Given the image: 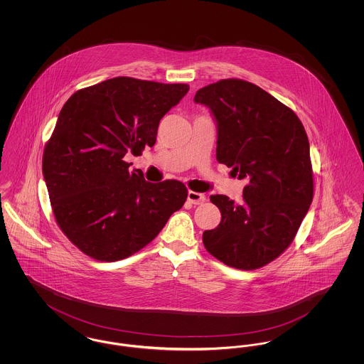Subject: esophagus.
Masks as SVG:
<instances>
[{"label":"esophagus","mask_w":364,"mask_h":364,"mask_svg":"<svg viewBox=\"0 0 364 364\" xmlns=\"http://www.w3.org/2000/svg\"><path fill=\"white\" fill-rule=\"evenodd\" d=\"M188 202L192 205H202L203 202H206V196L195 191H188Z\"/></svg>","instance_id":"esophagus-1"}]
</instances>
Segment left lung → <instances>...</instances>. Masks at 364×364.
<instances>
[{
	"mask_svg": "<svg viewBox=\"0 0 364 364\" xmlns=\"http://www.w3.org/2000/svg\"><path fill=\"white\" fill-rule=\"evenodd\" d=\"M217 122V161L245 180L242 203L211 195L221 223L203 232L208 252L228 266L255 270L294 242L314 196L310 143L294 110L242 79L196 91Z\"/></svg>",
	"mask_w": 364,
	"mask_h": 364,
	"instance_id": "8db88e82",
	"label": "left lung"
}]
</instances>
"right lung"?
<instances>
[{
    "label": "right lung",
    "mask_w": 364,
    "mask_h": 364,
    "mask_svg": "<svg viewBox=\"0 0 364 364\" xmlns=\"http://www.w3.org/2000/svg\"><path fill=\"white\" fill-rule=\"evenodd\" d=\"M188 90L119 76L76 91L63 106L42 172L57 225L88 257H131L187 200L181 181L149 183L124 156L154 146L161 119Z\"/></svg>",
    "instance_id": "right-lung-1"
}]
</instances>
